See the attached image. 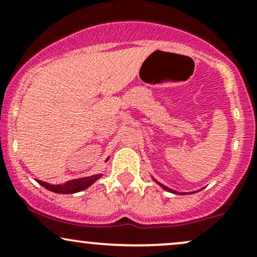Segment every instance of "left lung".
<instances>
[{
  "label": "left lung",
  "mask_w": 257,
  "mask_h": 257,
  "mask_svg": "<svg viewBox=\"0 0 257 257\" xmlns=\"http://www.w3.org/2000/svg\"><path fill=\"white\" fill-rule=\"evenodd\" d=\"M154 179V178H153ZM154 182H156V183H158L160 187L163 188V189H165V190H168V191H170V193H174V194H182V195H184V194H194V193H179V191H176V190H172V189H170V188H168L166 187V185H164V184H162V183H159L158 181H156V179H154ZM196 193V191H195Z\"/></svg>",
  "instance_id": "obj_1"
}]
</instances>
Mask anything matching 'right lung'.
I'll return each mask as SVG.
<instances>
[{"label":"right lung","mask_w":257,"mask_h":257,"mask_svg":"<svg viewBox=\"0 0 257 257\" xmlns=\"http://www.w3.org/2000/svg\"><path fill=\"white\" fill-rule=\"evenodd\" d=\"M107 159H106V162H107ZM101 176H103L101 174L93 175V176H89V177L74 179V181H69V182H67V183H63V184H50V183H46V182L39 181V179H37V182H38L42 187H44L45 189L54 191V193L74 194V193H79V191L87 189L89 185L93 184L97 179L101 177Z\"/></svg>","instance_id":"add662e5"}]
</instances>
